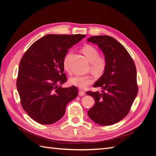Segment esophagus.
Here are the masks:
<instances>
[{
    "label": "esophagus",
    "instance_id": "1",
    "mask_svg": "<svg viewBox=\"0 0 156 156\" xmlns=\"http://www.w3.org/2000/svg\"><path fill=\"white\" fill-rule=\"evenodd\" d=\"M79 96H84L86 94V93H85V92H84V90H79Z\"/></svg>",
    "mask_w": 156,
    "mask_h": 156
}]
</instances>
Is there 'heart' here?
I'll list each match as a JSON object with an SVG mask.
<instances>
[{
  "mask_svg": "<svg viewBox=\"0 0 156 156\" xmlns=\"http://www.w3.org/2000/svg\"><path fill=\"white\" fill-rule=\"evenodd\" d=\"M82 53L84 55L89 62H90V70L96 75H101L106 69L107 61L104 56L99 55L98 50L91 45H85L81 49ZM71 56V53H66L63 58V67L69 71V59ZM94 78L90 75H76L70 79V83L73 85L81 89L85 88L94 82Z\"/></svg>",
  "mask_w": 156,
  "mask_h": 156,
  "instance_id": "heart-1",
  "label": "heart"
}]
</instances>
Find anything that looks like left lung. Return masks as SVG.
Masks as SVG:
<instances>
[{
	"instance_id": "obj_1",
	"label": "left lung",
	"mask_w": 156,
	"mask_h": 156,
	"mask_svg": "<svg viewBox=\"0 0 156 156\" xmlns=\"http://www.w3.org/2000/svg\"><path fill=\"white\" fill-rule=\"evenodd\" d=\"M87 41L97 44L107 61L104 73L94 84L102 93L87 92L96 101L88 115L98 124L112 125L127 116L137 95L136 66L126 48L112 37L92 36Z\"/></svg>"
}]
</instances>
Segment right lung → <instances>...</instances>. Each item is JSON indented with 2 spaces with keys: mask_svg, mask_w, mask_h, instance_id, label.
Instances as JSON below:
<instances>
[{
  "mask_svg": "<svg viewBox=\"0 0 156 156\" xmlns=\"http://www.w3.org/2000/svg\"><path fill=\"white\" fill-rule=\"evenodd\" d=\"M83 34H48L36 41L21 59L17 89L23 109L41 124L62 119L69 102L78 95L76 87L62 88L67 81L63 58Z\"/></svg>",
  "mask_w": 156,
  "mask_h": 156,
  "instance_id": "add662e5",
  "label": "right lung"
}]
</instances>
